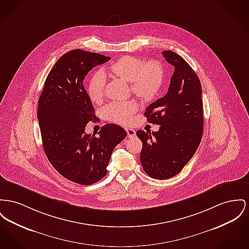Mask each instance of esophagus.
Listing matches in <instances>:
<instances>
[{
	"instance_id": "esophagus-1",
	"label": "esophagus",
	"mask_w": 249,
	"mask_h": 249,
	"mask_svg": "<svg viewBox=\"0 0 249 249\" xmlns=\"http://www.w3.org/2000/svg\"><path fill=\"white\" fill-rule=\"evenodd\" d=\"M126 132H127V134H128V137H129V138H132L133 136H135V131H134L133 129L127 128V129H126Z\"/></svg>"
}]
</instances>
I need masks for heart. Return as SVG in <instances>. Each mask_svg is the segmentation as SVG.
I'll return each instance as SVG.
<instances>
[{
	"label": "heart",
	"instance_id": "b5f03b06",
	"mask_svg": "<svg viewBox=\"0 0 249 249\" xmlns=\"http://www.w3.org/2000/svg\"><path fill=\"white\" fill-rule=\"evenodd\" d=\"M108 73L117 79L128 82L132 94L142 101H151L160 92L165 80V70L160 61L133 56H122L114 62ZM107 78L102 71L92 75L87 87V93L91 102L98 103L103 101ZM136 102H114L103 109V117L109 121L127 124L132 116L138 110Z\"/></svg>",
	"mask_w": 249,
	"mask_h": 249
}]
</instances>
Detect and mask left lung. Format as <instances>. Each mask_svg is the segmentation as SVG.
I'll use <instances>...</instances> for the list:
<instances>
[{"label":"left lung","mask_w":249,"mask_h":249,"mask_svg":"<svg viewBox=\"0 0 249 249\" xmlns=\"http://www.w3.org/2000/svg\"><path fill=\"white\" fill-rule=\"evenodd\" d=\"M174 66L167 93L147 106V122L160 125L158 132L139 130L142 141L140 160L147 175L166 179L178 174L190 161L203 134L202 89L190 65L172 51H163Z\"/></svg>","instance_id":"obj_1"}]
</instances>
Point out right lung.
<instances>
[{
    "label": "right lung",
    "mask_w": 249,
    "mask_h": 249,
    "mask_svg": "<svg viewBox=\"0 0 249 249\" xmlns=\"http://www.w3.org/2000/svg\"><path fill=\"white\" fill-rule=\"evenodd\" d=\"M110 57L72 50L54 64L38 100L37 118L47 158L59 174L83 185L101 180L114 148L127 135L116 124H106L98 136L86 133L95 110L83 82L96 66Z\"/></svg>",
    "instance_id": "obj_1"
}]
</instances>
